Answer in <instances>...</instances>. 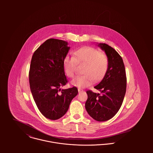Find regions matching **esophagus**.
<instances>
[{"instance_id": "1", "label": "esophagus", "mask_w": 153, "mask_h": 153, "mask_svg": "<svg viewBox=\"0 0 153 153\" xmlns=\"http://www.w3.org/2000/svg\"><path fill=\"white\" fill-rule=\"evenodd\" d=\"M78 92H81L83 91V89H81V88H78Z\"/></svg>"}]
</instances>
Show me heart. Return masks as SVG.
<instances>
[{"label": "heart", "mask_w": 153, "mask_h": 153, "mask_svg": "<svg viewBox=\"0 0 153 153\" xmlns=\"http://www.w3.org/2000/svg\"><path fill=\"white\" fill-rule=\"evenodd\" d=\"M78 65H85L83 68V75L77 76L72 81V84L79 88L91 85L94 79L101 80L106 74L109 66L108 58L99 50L91 47L82 48L73 53V56H66L64 60L66 75L73 78Z\"/></svg>", "instance_id": "1"}]
</instances>
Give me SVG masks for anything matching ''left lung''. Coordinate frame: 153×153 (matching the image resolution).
<instances>
[{
	"instance_id": "left-lung-1",
	"label": "left lung",
	"mask_w": 153,
	"mask_h": 153,
	"mask_svg": "<svg viewBox=\"0 0 153 153\" xmlns=\"http://www.w3.org/2000/svg\"><path fill=\"white\" fill-rule=\"evenodd\" d=\"M108 59V71L102 80L94 88L100 94L87 91L85 108L95 120L105 121L112 118L123 104L127 87V77L123 60L119 53L105 44H98Z\"/></svg>"
}]
</instances>
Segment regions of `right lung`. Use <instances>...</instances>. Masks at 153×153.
<instances>
[{"instance_id": "obj_1", "label": "right lung", "mask_w": 153, "mask_h": 153, "mask_svg": "<svg viewBox=\"0 0 153 153\" xmlns=\"http://www.w3.org/2000/svg\"><path fill=\"white\" fill-rule=\"evenodd\" d=\"M68 42L49 39L33 53L30 65V88L38 108L46 118L56 120L64 116L77 88L61 89L68 82L64 60L69 50Z\"/></svg>"}]
</instances>
